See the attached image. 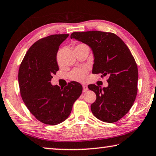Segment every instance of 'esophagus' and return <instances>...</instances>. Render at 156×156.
<instances>
[{"label":"esophagus","mask_w":156,"mask_h":156,"mask_svg":"<svg viewBox=\"0 0 156 156\" xmlns=\"http://www.w3.org/2000/svg\"><path fill=\"white\" fill-rule=\"evenodd\" d=\"M83 92H86L88 90V87H87V85H83Z\"/></svg>","instance_id":"esophagus-1"}]
</instances>
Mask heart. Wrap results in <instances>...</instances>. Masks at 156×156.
Returning a JSON list of instances; mask_svg holds the SVG:
<instances>
[{"instance_id":"obj_1","label":"heart","mask_w":156,"mask_h":156,"mask_svg":"<svg viewBox=\"0 0 156 156\" xmlns=\"http://www.w3.org/2000/svg\"><path fill=\"white\" fill-rule=\"evenodd\" d=\"M84 46L87 45L84 44H78V45H76L75 49L78 48V47ZM87 70L86 69H73L69 73L68 77L72 80L83 83V82L85 81L87 78Z\"/></svg>"}]
</instances>
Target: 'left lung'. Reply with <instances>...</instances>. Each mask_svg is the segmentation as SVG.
I'll return each mask as SVG.
<instances>
[{
    "instance_id": "obj_1",
    "label": "left lung",
    "mask_w": 156,
    "mask_h": 156,
    "mask_svg": "<svg viewBox=\"0 0 156 156\" xmlns=\"http://www.w3.org/2000/svg\"><path fill=\"white\" fill-rule=\"evenodd\" d=\"M71 38L91 48L94 56L92 73H100L102 78L109 76L107 87L88 86L96 95L91 112L103 122H117L130 110L138 92V67L130 50L120 37L111 32H73Z\"/></svg>"
}]
</instances>
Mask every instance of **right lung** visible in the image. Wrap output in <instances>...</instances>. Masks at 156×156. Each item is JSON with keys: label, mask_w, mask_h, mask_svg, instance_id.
Here are the masks:
<instances>
[{"label": "right lung", "mask_w": 156, "mask_h": 156, "mask_svg": "<svg viewBox=\"0 0 156 156\" xmlns=\"http://www.w3.org/2000/svg\"><path fill=\"white\" fill-rule=\"evenodd\" d=\"M69 34H54L37 41L26 53L18 70L22 99L37 120L56 125L65 120L83 91L77 82L64 88L53 86V75L59 70L56 56L59 46Z\"/></svg>", "instance_id": "obj_1"}]
</instances>
